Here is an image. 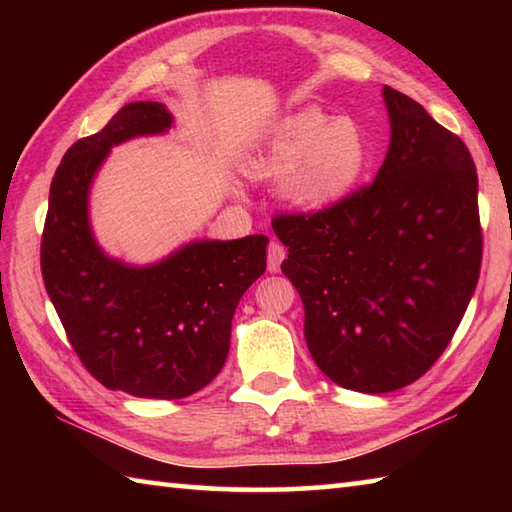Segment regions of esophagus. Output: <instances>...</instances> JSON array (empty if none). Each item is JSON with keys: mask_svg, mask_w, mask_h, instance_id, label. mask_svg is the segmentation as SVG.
<instances>
[{"mask_svg": "<svg viewBox=\"0 0 512 512\" xmlns=\"http://www.w3.org/2000/svg\"><path fill=\"white\" fill-rule=\"evenodd\" d=\"M284 255H287V250H284L280 241H271V244H268V259H266L268 271H271V273L280 271V264H282Z\"/></svg>", "mask_w": 512, "mask_h": 512, "instance_id": "1", "label": "esophagus"}]
</instances>
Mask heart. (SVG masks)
<instances>
[{
	"mask_svg": "<svg viewBox=\"0 0 512 512\" xmlns=\"http://www.w3.org/2000/svg\"><path fill=\"white\" fill-rule=\"evenodd\" d=\"M368 162L370 146L357 121L307 108L282 119L248 167L257 176L284 172V198L300 210L318 212L350 196Z\"/></svg>",
	"mask_w": 512,
	"mask_h": 512,
	"instance_id": "1",
	"label": "heart"
}]
</instances>
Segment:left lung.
Segmentation results:
<instances>
[{
  "label": "left lung",
  "instance_id": "1",
  "mask_svg": "<svg viewBox=\"0 0 512 512\" xmlns=\"http://www.w3.org/2000/svg\"><path fill=\"white\" fill-rule=\"evenodd\" d=\"M384 101L391 144L375 180L327 210L273 219L311 357L359 393L397 391L438 361L483 255L467 146L406 94L384 85Z\"/></svg>",
  "mask_w": 512,
  "mask_h": 512
}]
</instances>
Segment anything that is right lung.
<instances>
[{
	"instance_id": "1",
	"label": "right lung",
	"mask_w": 512,
	"mask_h": 512,
	"mask_svg": "<svg viewBox=\"0 0 512 512\" xmlns=\"http://www.w3.org/2000/svg\"><path fill=\"white\" fill-rule=\"evenodd\" d=\"M158 101L126 103L72 144L49 189L40 244L45 289L67 339L110 391L180 400L219 375L241 296L266 271V235L194 241L153 266L108 257L92 237L88 196L112 146L171 128Z\"/></svg>"
}]
</instances>
